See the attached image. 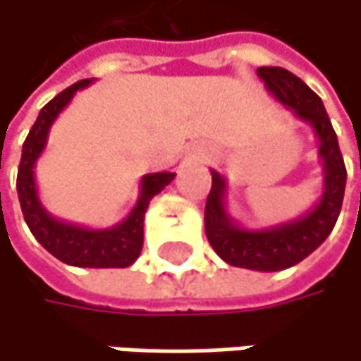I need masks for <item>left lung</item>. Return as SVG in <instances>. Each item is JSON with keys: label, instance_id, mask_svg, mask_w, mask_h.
I'll return each instance as SVG.
<instances>
[{"label": "left lung", "instance_id": "1", "mask_svg": "<svg viewBox=\"0 0 361 361\" xmlns=\"http://www.w3.org/2000/svg\"><path fill=\"white\" fill-rule=\"evenodd\" d=\"M258 78L281 105L292 109L298 120L313 128L319 141L317 156L324 171L322 197L296 220L250 231L228 216L226 177L212 169V190L205 205V233L216 254L231 267L273 273L298 264L328 239L343 207L347 169L322 99L300 78L283 67H260Z\"/></svg>", "mask_w": 361, "mask_h": 361}]
</instances>
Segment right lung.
Listing matches in <instances>:
<instances>
[{
	"mask_svg": "<svg viewBox=\"0 0 361 361\" xmlns=\"http://www.w3.org/2000/svg\"><path fill=\"white\" fill-rule=\"evenodd\" d=\"M90 80H80L73 86L59 92L52 101H48L35 124L31 126L25 143H23V156L18 164V177H16V190L20 209L25 216V222L33 237L39 241L44 250H48L54 258H59L65 264L71 267H84V269H124L130 267L143 247V216L145 209L164 186L173 182L175 173L160 171V173H147L141 177L139 186V199L133 207V212L116 226L109 228H86L78 224H69L63 220H56L46 212V207L39 201L37 186H35V162L42 156L48 133L52 122L59 118V114L69 105L73 94L82 88H86Z\"/></svg>",
	"mask_w": 361,
	"mask_h": 361,
	"instance_id": "obj_1",
	"label": "right lung"
}]
</instances>
